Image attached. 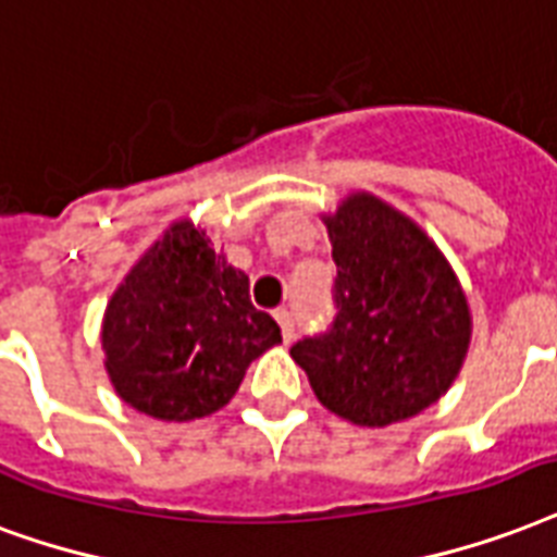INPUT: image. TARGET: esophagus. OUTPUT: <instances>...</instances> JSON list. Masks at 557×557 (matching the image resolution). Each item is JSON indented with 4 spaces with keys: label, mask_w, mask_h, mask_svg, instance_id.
Listing matches in <instances>:
<instances>
[{
    "label": "esophagus",
    "mask_w": 557,
    "mask_h": 557,
    "mask_svg": "<svg viewBox=\"0 0 557 557\" xmlns=\"http://www.w3.org/2000/svg\"><path fill=\"white\" fill-rule=\"evenodd\" d=\"M274 318H277L280 333H283V342H292V338H295V321H292V312H288V309H277V312H274Z\"/></svg>",
    "instance_id": "1"
}]
</instances>
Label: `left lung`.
Wrapping results in <instances>:
<instances>
[{
    "instance_id": "obj_1",
    "label": "left lung",
    "mask_w": 557,
    "mask_h": 557,
    "mask_svg": "<svg viewBox=\"0 0 557 557\" xmlns=\"http://www.w3.org/2000/svg\"><path fill=\"white\" fill-rule=\"evenodd\" d=\"M335 277L330 333L292 347L318 403L392 426L438 403L465 364L473 318L456 271L414 219L371 193L324 212Z\"/></svg>"
}]
</instances>
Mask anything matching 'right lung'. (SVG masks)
I'll return each instance as SVG.
<instances>
[{
	"mask_svg": "<svg viewBox=\"0 0 557 557\" xmlns=\"http://www.w3.org/2000/svg\"><path fill=\"white\" fill-rule=\"evenodd\" d=\"M280 326L250 304L193 219H177L119 283L101 318L104 371L119 400L154 420L207 418L233 400Z\"/></svg>",
	"mask_w": 557,
	"mask_h": 557,
	"instance_id": "add662e5",
	"label": "right lung"
}]
</instances>
